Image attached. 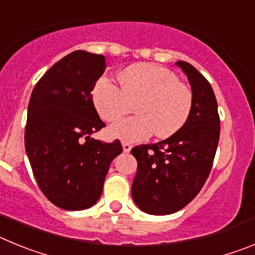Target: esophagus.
Masks as SVG:
<instances>
[{
  "label": "esophagus",
  "mask_w": 255,
  "mask_h": 255,
  "mask_svg": "<svg viewBox=\"0 0 255 255\" xmlns=\"http://www.w3.org/2000/svg\"><path fill=\"white\" fill-rule=\"evenodd\" d=\"M123 149L125 153H129L131 150V144L129 143H123Z\"/></svg>",
  "instance_id": "1"
}]
</instances>
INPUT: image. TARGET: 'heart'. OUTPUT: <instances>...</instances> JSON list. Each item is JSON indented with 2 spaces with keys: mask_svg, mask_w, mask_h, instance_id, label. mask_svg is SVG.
I'll list each match as a JSON object with an SVG mask.
<instances>
[{
  "mask_svg": "<svg viewBox=\"0 0 255 255\" xmlns=\"http://www.w3.org/2000/svg\"><path fill=\"white\" fill-rule=\"evenodd\" d=\"M121 88L107 76L97 80L93 102L103 120L120 119L131 110L135 116L111 125L108 132L123 141H140L154 131L168 138L185 125L193 108V94L176 74L154 64H136L120 74Z\"/></svg>",
  "mask_w": 255,
  "mask_h": 255,
  "instance_id": "1",
  "label": "heart"
}]
</instances>
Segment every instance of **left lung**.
<instances>
[{
  "mask_svg": "<svg viewBox=\"0 0 255 255\" xmlns=\"http://www.w3.org/2000/svg\"><path fill=\"white\" fill-rule=\"evenodd\" d=\"M176 65L186 74L193 91L188 121L166 140L131 149L138 161L132 199L149 215H170L197 197L208 179L220 140V116L211 84L185 61Z\"/></svg>",
  "mask_w": 255,
  "mask_h": 255,
  "instance_id": "1",
  "label": "left lung"
}]
</instances>
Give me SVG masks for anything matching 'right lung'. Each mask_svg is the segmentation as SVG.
<instances>
[{"instance_id":"1","label":"right lung","mask_w":255,"mask_h":255,"mask_svg":"<svg viewBox=\"0 0 255 255\" xmlns=\"http://www.w3.org/2000/svg\"><path fill=\"white\" fill-rule=\"evenodd\" d=\"M106 58L74 51L35 84L28 106L25 150L42 193L55 206L80 211L97 203L120 140L91 138L105 128L93 103Z\"/></svg>"}]
</instances>
